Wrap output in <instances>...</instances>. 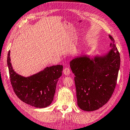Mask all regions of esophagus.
Instances as JSON below:
<instances>
[{
    "mask_svg": "<svg viewBox=\"0 0 130 130\" xmlns=\"http://www.w3.org/2000/svg\"><path fill=\"white\" fill-rule=\"evenodd\" d=\"M63 73H64L65 75H69V74H70V73H71V70H70L69 68L66 67V68H65L64 69H63Z\"/></svg>",
    "mask_w": 130,
    "mask_h": 130,
    "instance_id": "34e87169",
    "label": "esophagus"
}]
</instances>
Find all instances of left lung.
I'll use <instances>...</instances> for the list:
<instances>
[{"label":"left lung","mask_w":130,"mask_h":130,"mask_svg":"<svg viewBox=\"0 0 130 130\" xmlns=\"http://www.w3.org/2000/svg\"><path fill=\"white\" fill-rule=\"evenodd\" d=\"M112 48L104 56H83L70 62L75 77L77 105L85 111L97 110L109 100L116 87L120 65V54L113 37Z\"/></svg>","instance_id":"8db88e82"}]
</instances>
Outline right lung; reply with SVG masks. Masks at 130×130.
Returning a JSON list of instances; mask_svg holds the SVG:
<instances>
[{
    "label": "right lung",
    "mask_w": 130,
    "mask_h": 130,
    "mask_svg": "<svg viewBox=\"0 0 130 130\" xmlns=\"http://www.w3.org/2000/svg\"><path fill=\"white\" fill-rule=\"evenodd\" d=\"M9 51L7 65L12 87L22 101L39 108H46L53 101L57 82L62 75L63 66L47 67L43 71L29 77L19 75L12 68Z\"/></svg>",
    "instance_id": "1"
}]
</instances>
